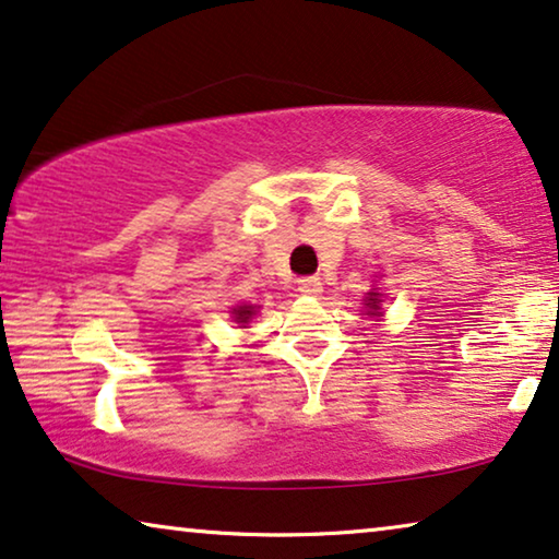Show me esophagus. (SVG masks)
I'll return each mask as SVG.
<instances>
[{"instance_id":"34e87169","label":"esophagus","mask_w":559,"mask_h":559,"mask_svg":"<svg viewBox=\"0 0 559 559\" xmlns=\"http://www.w3.org/2000/svg\"><path fill=\"white\" fill-rule=\"evenodd\" d=\"M298 290L304 296H318L323 290V283H321V278H316V276H308V278H300L298 281Z\"/></svg>"}]
</instances>
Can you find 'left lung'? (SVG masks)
Instances as JSON below:
<instances>
[{"label": "left lung", "mask_w": 559, "mask_h": 559, "mask_svg": "<svg viewBox=\"0 0 559 559\" xmlns=\"http://www.w3.org/2000/svg\"><path fill=\"white\" fill-rule=\"evenodd\" d=\"M366 306H368V313H370V316L378 313V311H380V296H378V294H368Z\"/></svg>", "instance_id": "8db88e82"}]
</instances>
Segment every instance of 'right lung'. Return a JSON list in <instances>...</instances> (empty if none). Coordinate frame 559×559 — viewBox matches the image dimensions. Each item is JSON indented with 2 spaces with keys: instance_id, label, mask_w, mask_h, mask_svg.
I'll use <instances>...</instances> for the list:
<instances>
[{
  "instance_id": "right-lung-1",
  "label": "right lung",
  "mask_w": 559,
  "mask_h": 559,
  "mask_svg": "<svg viewBox=\"0 0 559 559\" xmlns=\"http://www.w3.org/2000/svg\"><path fill=\"white\" fill-rule=\"evenodd\" d=\"M253 316V308L251 306H238V308H234V318H236V323H248V318Z\"/></svg>"
}]
</instances>
